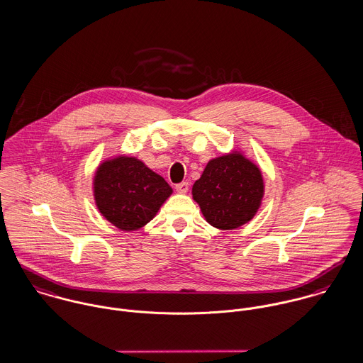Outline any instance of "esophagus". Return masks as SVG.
Returning <instances> with one entry per match:
<instances>
[{
	"label": "esophagus",
	"mask_w": 363,
	"mask_h": 363,
	"mask_svg": "<svg viewBox=\"0 0 363 363\" xmlns=\"http://www.w3.org/2000/svg\"><path fill=\"white\" fill-rule=\"evenodd\" d=\"M175 191L178 194H186L189 191V184L188 182H181V184H177L175 185Z\"/></svg>",
	"instance_id": "esophagus-1"
}]
</instances>
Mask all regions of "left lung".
Instances as JSON below:
<instances>
[{
	"mask_svg": "<svg viewBox=\"0 0 363 363\" xmlns=\"http://www.w3.org/2000/svg\"><path fill=\"white\" fill-rule=\"evenodd\" d=\"M192 195L206 221L228 230L255 216L264 195V181L259 168L233 152L208 162Z\"/></svg>",
	"mask_w": 363,
	"mask_h": 363,
	"instance_id": "1",
	"label": "left lung"
}]
</instances>
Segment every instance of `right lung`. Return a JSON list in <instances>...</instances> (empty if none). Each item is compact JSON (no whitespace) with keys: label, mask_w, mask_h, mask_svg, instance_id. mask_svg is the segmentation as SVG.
Wrapping results in <instances>:
<instances>
[{"label":"right lung","mask_w":363,"mask_h":363,"mask_svg":"<svg viewBox=\"0 0 363 363\" xmlns=\"http://www.w3.org/2000/svg\"><path fill=\"white\" fill-rule=\"evenodd\" d=\"M94 194L108 221L121 230H137L156 216L172 189L138 159L120 156L99 166Z\"/></svg>","instance_id":"right-lung-1"}]
</instances>
